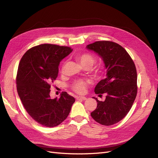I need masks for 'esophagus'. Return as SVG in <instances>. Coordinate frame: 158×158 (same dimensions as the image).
<instances>
[{
    "label": "esophagus",
    "mask_w": 158,
    "mask_h": 158,
    "mask_svg": "<svg viewBox=\"0 0 158 158\" xmlns=\"http://www.w3.org/2000/svg\"><path fill=\"white\" fill-rule=\"evenodd\" d=\"M77 98V99H82V100H86L87 99V98H85V97H82V96H78V97H77L76 98Z\"/></svg>",
    "instance_id": "1"
}]
</instances>
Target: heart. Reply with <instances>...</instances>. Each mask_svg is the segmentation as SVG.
Returning a JSON list of instances; mask_svg holds the SVG:
<instances>
[{"label": "heart", "instance_id": "obj_1", "mask_svg": "<svg viewBox=\"0 0 158 158\" xmlns=\"http://www.w3.org/2000/svg\"><path fill=\"white\" fill-rule=\"evenodd\" d=\"M78 59L80 64H82L84 68H91L94 64L96 61L95 57L89 53H84L78 56ZM64 67H63V69ZM95 74L98 75L99 74V69L95 70ZM89 84L88 81L85 80H77L75 81L73 84V89L78 94H83L85 92L88 85Z\"/></svg>", "mask_w": 158, "mask_h": 158}]
</instances>
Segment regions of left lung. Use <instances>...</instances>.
<instances>
[{"label": "left lung", "instance_id": "1", "mask_svg": "<svg viewBox=\"0 0 158 158\" xmlns=\"http://www.w3.org/2000/svg\"><path fill=\"white\" fill-rule=\"evenodd\" d=\"M88 50L101 58L107 70L106 78L98 83L94 92L99 96L106 95L104 102L99 101L91 116L99 124L110 126L125 117L130 111L137 94V73L135 64L127 51L116 43L101 41L88 45Z\"/></svg>", "mask_w": 158, "mask_h": 158}]
</instances>
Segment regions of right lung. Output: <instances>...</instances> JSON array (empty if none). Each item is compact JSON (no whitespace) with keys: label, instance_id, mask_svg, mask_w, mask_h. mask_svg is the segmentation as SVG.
I'll list each match as a JSON object with an SVG mask.
<instances>
[{"label":"right lung","instance_id":"obj_1","mask_svg":"<svg viewBox=\"0 0 158 158\" xmlns=\"http://www.w3.org/2000/svg\"><path fill=\"white\" fill-rule=\"evenodd\" d=\"M73 51L69 47L41 44L23 55L18 66L17 91L23 107L41 125L54 127L63 123L75 99L66 92L51 99L50 82L56 80L60 62Z\"/></svg>","mask_w":158,"mask_h":158}]
</instances>
